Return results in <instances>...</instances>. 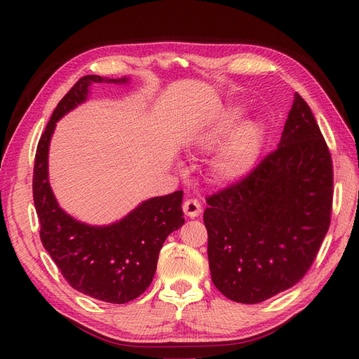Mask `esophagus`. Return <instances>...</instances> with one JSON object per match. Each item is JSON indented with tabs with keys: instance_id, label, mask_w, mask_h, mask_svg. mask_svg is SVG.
<instances>
[{
	"instance_id": "34e87169",
	"label": "esophagus",
	"mask_w": 359,
	"mask_h": 359,
	"mask_svg": "<svg viewBox=\"0 0 359 359\" xmlns=\"http://www.w3.org/2000/svg\"><path fill=\"white\" fill-rule=\"evenodd\" d=\"M182 210H184V214H186L187 217L194 219V217H198L202 212V206H201L199 201H196V199H187L182 205Z\"/></svg>"
}]
</instances>
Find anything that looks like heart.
Masks as SVG:
<instances>
[{
    "label": "heart",
    "mask_w": 359,
    "mask_h": 359,
    "mask_svg": "<svg viewBox=\"0 0 359 359\" xmlns=\"http://www.w3.org/2000/svg\"><path fill=\"white\" fill-rule=\"evenodd\" d=\"M238 107H227L217 115L198 137V145L212 151L225 144L211 163V177L220 184L244 178L252 170L264 145V127L256 119L241 121Z\"/></svg>",
    "instance_id": "b5f03b06"
}]
</instances>
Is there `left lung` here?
I'll use <instances>...</instances> for the list:
<instances>
[{
	"label": "left lung",
	"instance_id": "obj_1",
	"mask_svg": "<svg viewBox=\"0 0 359 359\" xmlns=\"http://www.w3.org/2000/svg\"><path fill=\"white\" fill-rule=\"evenodd\" d=\"M332 186L328 145L297 93L277 149L206 198L214 286L235 302L256 304L297 285L328 232Z\"/></svg>",
	"mask_w": 359,
	"mask_h": 359
}]
</instances>
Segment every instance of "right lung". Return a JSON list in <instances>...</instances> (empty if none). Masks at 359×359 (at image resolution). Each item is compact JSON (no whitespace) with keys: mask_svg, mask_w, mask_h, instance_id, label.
Instances as JSON below:
<instances>
[{"mask_svg":"<svg viewBox=\"0 0 359 359\" xmlns=\"http://www.w3.org/2000/svg\"><path fill=\"white\" fill-rule=\"evenodd\" d=\"M127 81L88 74L76 82L57 104L39 140L32 175V198L43 247L73 289L112 304L132 301L151 285L163 243L184 224L182 191L148 199L114 224H85L57 203L48 180V151L55 123L85 102L91 85Z\"/></svg>","mask_w":359,"mask_h":359,"instance_id":"add662e5","label":"right lung"}]
</instances>
